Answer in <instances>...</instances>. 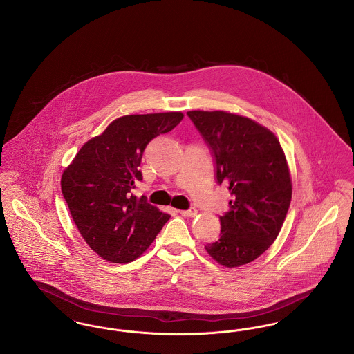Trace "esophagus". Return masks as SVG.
Returning a JSON list of instances; mask_svg holds the SVG:
<instances>
[{
    "label": "esophagus",
    "mask_w": 354,
    "mask_h": 354,
    "mask_svg": "<svg viewBox=\"0 0 354 354\" xmlns=\"http://www.w3.org/2000/svg\"><path fill=\"white\" fill-rule=\"evenodd\" d=\"M196 214H198V209L194 207L189 209H185V211H180V215L185 218H194V216H196Z\"/></svg>",
    "instance_id": "1"
}]
</instances>
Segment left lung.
I'll use <instances>...</instances> for the list:
<instances>
[{"mask_svg":"<svg viewBox=\"0 0 354 354\" xmlns=\"http://www.w3.org/2000/svg\"><path fill=\"white\" fill-rule=\"evenodd\" d=\"M215 160L218 185H227L230 211L220 216L219 240L205 245L234 268L266 252L279 235L292 199V180L280 142L254 120L225 111H188Z\"/></svg>","mask_w":354,"mask_h":354,"instance_id":"obj_1","label":"left lung"}]
</instances>
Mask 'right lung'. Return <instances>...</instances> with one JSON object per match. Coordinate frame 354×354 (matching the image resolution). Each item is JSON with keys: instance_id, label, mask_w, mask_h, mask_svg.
Segmentation results:
<instances>
[{"instance_id": "1", "label": "right lung", "mask_w": 354, "mask_h": 354, "mask_svg": "<svg viewBox=\"0 0 354 354\" xmlns=\"http://www.w3.org/2000/svg\"><path fill=\"white\" fill-rule=\"evenodd\" d=\"M183 119L182 113L126 115L88 142L61 179L62 195L88 247L111 263H130L151 245L169 219L133 189L146 146Z\"/></svg>"}]
</instances>
